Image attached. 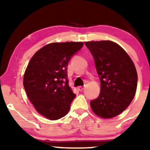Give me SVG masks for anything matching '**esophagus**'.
I'll return each mask as SVG.
<instances>
[{"mask_svg": "<svg viewBox=\"0 0 150 150\" xmlns=\"http://www.w3.org/2000/svg\"><path fill=\"white\" fill-rule=\"evenodd\" d=\"M77 89H78L80 91H82L85 89V86H80V87H77Z\"/></svg>", "mask_w": 150, "mask_h": 150, "instance_id": "esophagus-1", "label": "esophagus"}]
</instances>
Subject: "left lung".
<instances>
[{
	"mask_svg": "<svg viewBox=\"0 0 150 150\" xmlns=\"http://www.w3.org/2000/svg\"><path fill=\"white\" fill-rule=\"evenodd\" d=\"M85 44L94 57L101 82L100 94L90 101V106L101 118H113L126 109L135 97L137 84L135 66L116 43L106 40Z\"/></svg>",
	"mask_w": 150,
	"mask_h": 150,
	"instance_id": "left-lung-1",
	"label": "left lung"
}]
</instances>
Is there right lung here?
Masks as SVG:
<instances>
[{"label":"right lung","instance_id":"1","mask_svg":"<svg viewBox=\"0 0 150 150\" xmlns=\"http://www.w3.org/2000/svg\"><path fill=\"white\" fill-rule=\"evenodd\" d=\"M82 42H55L43 46L29 62L23 85L36 111L48 119L65 116L75 97L68 85L67 67Z\"/></svg>","mask_w":150,"mask_h":150}]
</instances>
